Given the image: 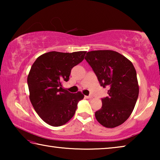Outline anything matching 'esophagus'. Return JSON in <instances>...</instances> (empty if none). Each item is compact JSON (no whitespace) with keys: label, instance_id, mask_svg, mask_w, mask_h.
<instances>
[{"label":"esophagus","instance_id":"obj_1","mask_svg":"<svg viewBox=\"0 0 160 160\" xmlns=\"http://www.w3.org/2000/svg\"><path fill=\"white\" fill-rule=\"evenodd\" d=\"M85 97L87 99H92V96L89 95V96H85Z\"/></svg>","mask_w":160,"mask_h":160}]
</instances>
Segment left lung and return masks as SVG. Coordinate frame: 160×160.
Wrapping results in <instances>:
<instances>
[{
  "label": "left lung",
  "mask_w": 160,
  "mask_h": 160,
  "mask_svg": "<svg viewBox=\"0 0 160 160\" xmlns=\"http://www.w3.org/2000/svg\"><path fill=\"white\" fill-rule=\"evenodd\" d=\"M85 59L100 85L109 89V96L102 98V107L95 112L97 121L106 128L121 125L131 116L138 97L133 65L121 53L110 50L89 51Z\"/></svg>",
  "instance_id": "8db88e82"
}]
</instances>
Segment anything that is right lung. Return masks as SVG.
I'll return each instance as SVG.
<instances>
[{
  "instance_id": "1",
  "label": "right lung",
  "mask_w": 160,
  "mask_h": 160,
  "mask_svg": "<svg viewBox=\"0 0 160 160\" xmlns=\"http://www.w3.org/2000/svg\"><path fill=\"white\" fill-rule=\"evenodd\" d=\"M86 52L51 51L32 65L28 77L29 99L37 114L50 126L66 123L84 98L80 92L72 94L64 90L62 82L68 81L72 68L83 61Z\"/></svg>"
}]
</instances>
